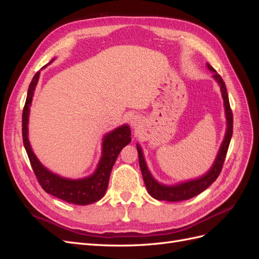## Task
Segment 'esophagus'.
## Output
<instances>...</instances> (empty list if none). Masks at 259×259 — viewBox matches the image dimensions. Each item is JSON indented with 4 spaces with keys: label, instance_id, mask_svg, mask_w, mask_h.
I'll list each match as a JSON object with an SVG mask.
<instances>
[{
    "label": "esophagus",
    "instance_id": "esophagus-1",
    "mask_svg": "<svg viewBox=\"0 0 259 259\" xmlns=\"http://www.w3.org/2000/svg\"><path fill=\"white\" fill-rule=\"evenodd\" d=\"M140 124H142V120H140V117H139L138 115L132 116V119H131V126H132L133 128H135V130L139 128V127H140Z\"/></svg>",
    "mask_w": 259,
    "mask_h": 259
}]
</instances>
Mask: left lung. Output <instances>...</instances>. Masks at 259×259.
Masks as SVG:
<instances>
[{
	"label": "left lung",
	"mask_w": 259,
	"mask_h": 259,
	"mask_svg": "<svg viewBox=\"0 0 259 259\" xmlns=\"http://www.w3.org/2000/svg\"><path fill=\"white\" fill-rule=\"evenodd\" d=\"M207 69L213 72L214 80L217 82V84L221 88L222 97L224 99V108H225V114H226V123L227 128L225 133V137L223 143L221 145V148L217 152L216 159L213 163V165L206 171L204 175H202L199 178L187 180V182L179 183L176 185H164L160 184L158 180H155L153 176L151 175L150 171L148 169V166L145 161V156L143 153V149L138 144L137 151H138V159H139V166L140 170H142L144 182L147 188L148 193L151 195L152 198L159 200V201H168V202H178L184 200H189L195 195H198L202 191H204L206 188H208L211 184H213L218 175L221 174V170L223 167L224 161L226 159L227 151H228L229 144L232 136V127H233V117H232V111L229 104V97L228 93H227V89L225 82L223 81L222 76L219 75L216 70L211 67L210 65L206 64Z\"/></svg>",
	"instance_id": "1"
}]
</instances>
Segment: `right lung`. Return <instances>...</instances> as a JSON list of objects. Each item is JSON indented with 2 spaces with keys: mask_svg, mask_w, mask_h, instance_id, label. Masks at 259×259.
Wrapping results in <instances>:
<instances>
[{
  "mask_svg": "<svg viewBox=\"0 0 259 259\" xmlns=\"http://www.w3.org/2000/svg\"><path fill=\"white\" fill-rule=\"evenodd\" d=\"M54 60L55 59H52L50 64H52ZM38 77H40V71L35 73L29 85L26 104L22 111L23 146H25L31 166H32V169L37 178V182L46 192L60 200L71 203V204L89 205L92 204V203H95L103 198L106 193L111 169L114 165L117 155H119L125 146L131 143V128L127 124H123L121 126L109 132L108 134L104 136L100 160L97 164L95 171L92 175L80 179H70L53 173L52 170L46 168L36 158L32 148H31L28 135L30 107L31 104H32V98L36 84L38 82Z\"/></svg>",
  "mask_w": 259,
  "mask_h": 259,
  "instance_id": "obj_1",
  "label": "right lung"
}]
</instances>
